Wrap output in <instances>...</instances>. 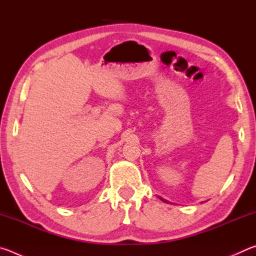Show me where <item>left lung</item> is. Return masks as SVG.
<instances>
[{
  "label": "left lung",
  "mask_w": 256,
  "mask_h": 256,
  "mask_svg": "<svg viewBox=\"0 0 256 256\" xmlns=\"http://www.w3.org/2000/svg\"><path fill=\"white\" fill-rule=\"evenodd\" d=\"M162 201H164V200H162Z\"/></svg>",
  "instance_id": "left-lung-1"
}]
</instances>
